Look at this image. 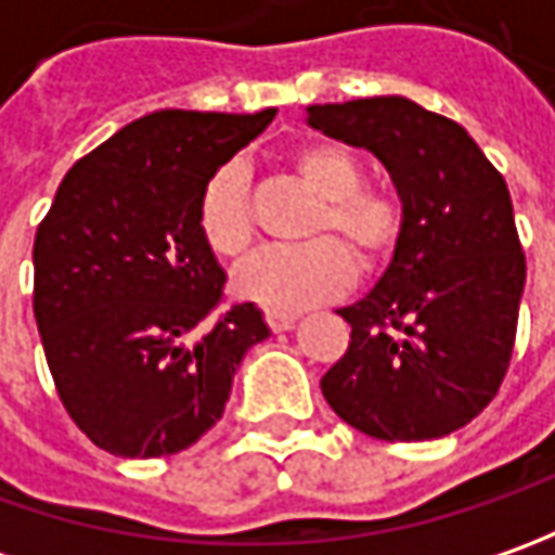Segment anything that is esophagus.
I'll return each mask as SVG.
<instances>
[{
  "label": "esophagus",
  "mask_w": 555,
  "mask_h": 555,
  "mask_svg": "<svg viewBox=\"0 0 555 555\" xmlns=\"http://www.w3.org/2000/svg\"><path fill=\"white\" fill-rule=\"evenodd\" d=\"M266 324L274 333L289 331L296 324V314H284V311H266Z\"/></svg>",
  "instance_id": "34e87169"
}]
</instances>
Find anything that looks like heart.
<instances>
[{
    "instance_id": "obj_1",
    "label": "heart",
    "mask_w": 555,
    "mask_h": 555,
    "mask_svg": "<svg viewBox=\"0 0 555 555\" xmlns=\"http://www.w3.org/2000/svg\"><path fill=\"white\" fill-rule=\"evenodd\" d=\"M289 166L324 201L311 234L336 231L367 268L392 256L404 228L401 206L364 188V166L352 151L339 144H306L289 157ZM197 228L203 244L224 259L241 256L253 244L256 224L241 163H224L206 182L197 203ZM345 247L333 237H318L302 246H266L237 266L234 293L246 302L284 314L327 302L354 281V262Z\"/></svg>"
}]
</instances>
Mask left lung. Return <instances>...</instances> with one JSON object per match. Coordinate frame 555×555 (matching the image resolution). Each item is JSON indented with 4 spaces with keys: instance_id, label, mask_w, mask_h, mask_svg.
Returning a JSON list of instances; mask_svg holds the SVG:
<instances>
[{
    "instance_id": "left-lung-1",
    "label": "left lung",
    "mask_w": 555,
    "mask_h": 555,
    "mask_svg": "<svg viewBox=\"0 0 555 555\" xmlns=\"http://www.w3.org/2000/svg\"><path fill=\"white\" fill-rule=\"evenodd\" d=\"M306 119L371 151L404 216L383 278L336 311L352 343L321 392L379 441L451 436L498 395L516 343L525 253L509 188L463 126L411 98L311 104Z\"/></svg>"
}]
</instances>
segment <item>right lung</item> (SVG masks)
Wrapping results in <instances>:
<instances>
[{"mask_svg": "<svg viewBox=\"0 0 555 555\" xmlns=\"http://www.w3.org/2000/svg\"><path fill=\"white\" fill-rule=\"evenodd\" d=\"M274 114L135 119L70 166L36 231L33 314L49 371L76 426L114 457L191 448L271 333L253 302L216 314L224 271L197 203Z\"/></svg>", "mask_w": 555, "mask_h": 555, "instance_id": "1", "label": "right lung"}]
</instances>
